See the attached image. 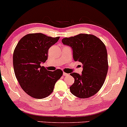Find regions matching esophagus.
<instances>
[{"label":"esophagus","mask_w":127,"mask_h":127,"mask_svg":"<svg viewBox=\"0 0 127 127\" xmlns=\"http://www.w3.org/2000/svg\"><path fill=\"white\" fill-rule=\"evenodd\" d=\"M63 75L64 76H68V73H65V72H63Z\"/></svg>","instance_id":"34e87169"}]
</instances>
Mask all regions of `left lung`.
Listing matches in <instances>:
<instances>
[{
    "instance_id": "obj_1",
    "label": "left lung",
    "mask_w": 127,
    "mask_h": 127,
    "mask_svg": "<svg viewBox=\"0 0 127 127\" xmlns=\"http://www.w3.org/2000/svg\"><path fill=\"white\" fill-rule=\"evenodd\" d=\"M64 45L72 50L74 61L83 64L82 74L71 73L75 82L70 91L79 98H88L100 90L104 83L108 65L105 45L95 36L80 33L62 39Z\"/></svg>"
}]
</instances>
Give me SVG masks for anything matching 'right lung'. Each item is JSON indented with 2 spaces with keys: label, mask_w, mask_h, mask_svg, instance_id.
I'll use <instances>...</instances> for the list:
<instances>
[{
  "label": "right lung",
  "mask_w": 127,
  "mask_h": 127,
  "mask_svg": "<svg viewBox=\"0 0 127 127\" xmlns=\"http://www.w3.org/2000/svg\"><path fill=\"white\" fill-rule=\"evenodd\" d=\"M59 37L47 36L41 33L23 37L13 54L14 72L20 87L35 99L46 97L53 92L55 84L63 75L61 69L50 71L41 63L48 59V50Z\"/></svg>",
  "instance_id": "add662e5"
}]
</instances>
